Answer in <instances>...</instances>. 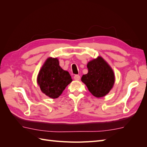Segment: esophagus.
Masks as SVG:
<instances>
[{
  "label": "esophagus",
  "instance_id": "obj_1",
  "mask_svg": "<svg viewBox=\"0 0 147 147\" xmlns=\"http://www.w3.org/2000/svg\"><path fill=\"white\" fill-rule=\"evenodd\" d=\"M74 78L75 80H80V76L78 75H75Z\"/></svg>",
  "mask_w": 147,
  "mask_h": 147
}]
</instances>
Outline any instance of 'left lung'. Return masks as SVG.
<instances>
[{"label": "left lung", "instance_id": "obj_1", "mask_svg": "<svg viewBox=\"0 0 147 147\" xmlns=\"http://www.w3.org/2000/svg\"><path fill=\"white\" fill-rule=\"evenodd\" d=\"M88 73L83 75L82 81L88 90L96 97L107 94L115 82V75L112 68L101 57L89 62Z\"/></svg>", "mask_w": 147, "mask_h": 147}]
</instances>
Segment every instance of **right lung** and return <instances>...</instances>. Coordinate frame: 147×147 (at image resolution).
<instances>
[{
	"mask_svg": "<svg viewBox=\"0 0 147 147\" xmlns=\"http://www.w3.org/2000/svg\"><path fill=\"white\" fill-rule=\"evenodd\" d=\"M72 81L67 71L61 68L58 59L51 57L45 61L37 77V83L41 91L53 99L61 96Z\"/></svg>",
	"mask_w": 147,
	"mask_h": 147,
	"instance_id": "right-lung-1",
	"label": "right lung"
}]
</instances>
